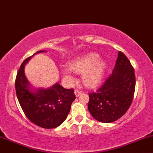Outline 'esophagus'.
<instances>
[{"label":"esophagus","mask_w":153,"mask_h":153,"mask_svg":"<svg viewBox=\"0 0 153 153\" xmlns=\"http://www.w3.org/2000/svg\"><path fill=\"white\" fill-rule=\"evenodd\" d=\"M74 93H75V96H76L77 97H78V96H80V95L81 93H82V92H81V91H80V90H75V92H74Z\"/></svg>","instance_id":"1"}]
</instances>
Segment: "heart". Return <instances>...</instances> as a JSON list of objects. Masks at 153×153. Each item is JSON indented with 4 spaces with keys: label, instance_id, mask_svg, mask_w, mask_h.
Here are the masks:
<instances>
[{
    "label": "heart",
    "instance_id": "heart-1",
    "mask_svg": "<svg viewBox=\"0 0 153 153\" xmlns=\"http://www.w3.org/2000/svg\"><path fill=\"white\" fill-rule=\"evenodd\" d=\"M99 55L94 52H89L73 59L69 63L71 69H62L63 76L72 80L71 71L82 73V80L84 85L88 88H95L101 82L105 71L106 63L102 59H98Z\"/></svg>",
    "mask_w": 153,
    "mask_h": 153
}]
</instances>
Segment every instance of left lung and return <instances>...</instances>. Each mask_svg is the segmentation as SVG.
Returning a JSON list of instances; mask_svg holds the SVG:
<instances>
[{
    "instance_id": "8db88e82",
    "label": "left lung",
    "mask_w": 153,
    "mask_h": 153,
    "mask_svg": "<svg viewBox=\"0 0 153 153\" xmlns=\"http://www.w3.org/2000/svg\"><path fill=\"white\" fill-rule=\"evenodd\" d=\"M135 88L134 69L128 58L119 51L111 75L95 92L89 93V111L100 122L117 121L130 107Z\"/></svg>"
}]
</instances>
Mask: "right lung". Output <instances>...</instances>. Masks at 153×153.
<instances>
[{
  "label": "right lung",
  "mask_w": 153,
  "mask_h": 153,
  "mask_svg": "<svg viewBox=\"0 0 153 153\" xmlns=\"http://www.w3.org/2000/svg\"><path fill=\"white\" fill-rule=\"evenodd\" d=\"M42 52L45 51H39L36 53ZM32 57L25 59L17 71L15 79L17 100L25 114L32 123L44 128H56L70 112L75 100L74 91L63 88L59 83L48 89L32 90L24 71L25 65Z\"/></svg>",
  "instance_id": "add662e5"
}]
</instances>
